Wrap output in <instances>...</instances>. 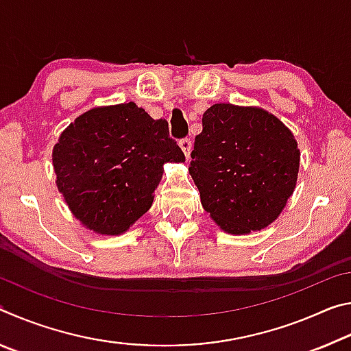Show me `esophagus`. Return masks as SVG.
<instances>
[{
  "instance_id": "34e87169",
  "label": "esophagus",
  "mask_w": 351,
  "mask_h": 351,
  "mask_svg": "<svg viewBox=\"0 0 351 351\" xmlns=\"http://www.w3.org/2000/svg\"><path fill=\"white\" fill-rule=\"evenodd\" d=\"M180 147H181V150L184 152V154H186V158L189 159L190 153H192V141H190L189 138H184V139L180 141Z\"/></svg>"
}]
</instances>
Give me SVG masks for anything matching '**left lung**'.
Returning <instances> with one entry per match:
<instances>
[{"label": "left lung", "instance_id": "1", "mask_svg": "<svg viewBox=\"0 0 351 351\" xmlns=\"http://www.w3.org/2000/svg\"><path fill=\"white\" fill-rule=\"evenodd\" d=\"M299 161L293 133L274 114L215 104L203 114L189 171L213 221L241 235L280 215L295 189Z\"/></svg>", "mask_w": 351, "mask_h": 351}]
</instances>
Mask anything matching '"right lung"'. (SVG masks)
I'll use <instances>...</instances> for the list:
<instances>
[{
  "mask_svg": "<svg viewBox=\"0 0 351 351\" xmlns=\"http://www.w3.org/2000/svg\"><path fill=\"white\" fill-rule=\"evenodd\" d=\"M165 119L134 102L83 112L52 150L58 192L94 232L123 234L150 209L165 162H184Z\"/></svg>",
  "mask_w": 351,
  "mask_h": 351,
  "instance_id": "right-lung-1",
  "label": "right lung"
}]
</instances>
